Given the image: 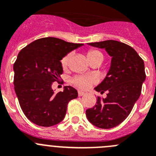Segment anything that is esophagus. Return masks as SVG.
<instances>
[{"label":"esophagus","mask_w":156,"mask_h":156,"mask_svg":"<svg viewBox=\"0 0 156 156\" xmlns=\"http://www.w3.org/2000/svg\"><path fill=\"white\" fill-rule=\"evenodd\" d=\"M84 94H85V93L83 91H80H80H78V95H79L80 97V96H83Z\"/></svg>","instance_id":"obj_1"}]
</instances>
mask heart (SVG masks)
<instances>
[{
  "label": "heart",
  "instance_id": "1",
  "mask_svg": "<svg viewBox=\"0 0 156 156\" xmlns=\"http://www.w3.org/2000/svg\"><path fill=\"white\" fill-rule=\"evenodd\" d=\"M98 55L103 56L102 54L97 50H90L87 52V58L89 60L92 58H94L95 56ZM69 58L70 54H67L66 55H65L62 58L61 62L63 67H66V66H68ZM97 82V77L94 76H74L72 79V83L79 88H80V89H83V90H86V89L90 88L92 85L96 83Z\"/></svg>",
  "mask_w": 156,
  "mask_h": 156
}]
</instances>
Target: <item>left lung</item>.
I'll return each mask as SVG.
<instances>
[{
  "label": "left lung",
  "mask_w": 156,
  "mask_h": 156,
  "mask_svg": "<svg viewBox=\"0 0 156 156\" xmlns=\"http://www.w3.org/2000/svg\"><path fill=\"white\" fill-rule=\"evenodd\" d=\"M88 44L105 48L112 61L104 80L94 88L101 94L108 91L107 97H98L97 105L87 109V118L95 126L110 129L126 119L140 97L146 77L144 61L133 48L119 41L109 40Z\"/></svg>",
  "instance_id": "obj_1"
}]
</instances>
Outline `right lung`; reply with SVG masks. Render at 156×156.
<instances>
[{
    "label": "right lung",
    "instance_id": "obj_1",
    "mask_svg": "<svg viewBox=\"0 0 156 156\" xmlns=\"http://www.w3.org/2000/svg\"><path fill=\"white\" fill-rule=\"evenodd\" d=\"M83 44L66 42L55 37H44L23 48L14 63V86L25 115L41 126H51L62 121L67 105L78 97L75 88L64 87L55 94L53 82L61 79V60Z\"/></svg>",
    "mask_w": 156,
    "mask_h": 156
}]
</instances>
